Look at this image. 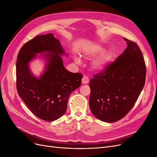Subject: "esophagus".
I'll return each mask as SVG.
<instances>
[{
	"instance_id": "obj_1",
	"label": "esophagus",
	"mask_w": 157,
	"mask_h": 157,
	"mask_svg": "<svg viewBox=\"0 0 157 157\" xmlns=\"http://www.w3.org/2000/svg\"><path fill=\"white\" fill-rule=\"evenodd\" d=\"M89 82V78L86 76H84L82 78V84H88Z\"/></svg>"
}]
</instances>
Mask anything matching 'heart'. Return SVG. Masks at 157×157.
<instances>
[{
	"instance_id": "heart-1",
	"label": "heart",
	"mask_w": 157,
	"mask_h": 157,
	"mask_svg": "<svg viewBox=\"0 0 157 157\" xmlns=\"http://www.w3.org/2000/svg\"><path fill=\"white\" fill-rule=\"evenodd\" d=\"M104 48L101 46H97L86 52V56L88 58H94L96 56L102 54L104 52ZM112 56L110 52H104L103 54L99 56L98 58L95 60L92 63L93 69L96 71H100L105 68L108 63L110 62ZM75 61L77 63H80V61L79 59L76 58Z\"/></svg>"
}]
</instances>
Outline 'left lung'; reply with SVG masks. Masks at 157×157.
Listing matches in <instances>:
<instances>
[{
    "label": "left lung",
    "instance_id": "obj_1",
    "mask_svg": "<svg viewBox=\"0 0 157 157\" xmlns=\"http://www.w3.org/2000/svg\"><path fill=\"white\" fill-rule=\"evenodd\" d=\"M128 46L117 59L90 81V108L98 119L121 120L134 107L144 86L146 67L135 42L124 38Z\"/></svg>",
    "mask_w": 157,
    "mask_h": 157
}]
</instances>
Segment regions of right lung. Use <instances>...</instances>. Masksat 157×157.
I'll return each instance as SVG.
<instances>
[{"label": "right lung", "instance_id": "right-lung-1", "mask_svg": "<svg viewBox=\"0 0 157 157\" xmlns=\"http://www.w3.org/2000/svg\"><path fill=\"white\" fill-rule=\"evenodd\" d=\"M40 53H47L46 67L38 78L30 71L29 62ZM64 54L59 40L48 33L36 36L26 42L17 55L19 96L34 115L45 121H56L64 115L70 94L81 84L82 74L69 72L64 67L60 56Z\"/></svg>", "mask_w": 157, "mask_h": 157}]
</instances>
